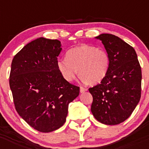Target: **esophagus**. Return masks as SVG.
<instances>
[{"instance_id": "obj_1", "label": "esophagus", "mask_w": 149, "mask_h": 149, "mask_svg": "<svg viewBox=\"0 0 149 149\" xmlns=\"http://www.w3.org/2000/svg\"><path fill=\"white\" fill-rule=\"evenodd\" d=\"M86 91V88H84V87H80V92H81V93H84V92Z\"/></svg>"}]
</instances>
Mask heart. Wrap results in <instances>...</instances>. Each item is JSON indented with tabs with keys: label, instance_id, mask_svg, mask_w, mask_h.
<instances>
[{
	"label": "heart",
	"instance_id": "1",
	"mask_svg": "<svg viewBox=\"0 0 149 149\" xmlns=\"http://www.w3.org/2000/svg\"><path fill=\"white\" fill-rule=\"evenodd\" d=\"M56 65L67 82H72L79 72L82 82L94 85L106 76L110 65V57L104 48L82 44L68 50L66 58L58 59Z\"/></svg>",
	"mask_w": 149,
	"mask_h": 149
}]
</instances>
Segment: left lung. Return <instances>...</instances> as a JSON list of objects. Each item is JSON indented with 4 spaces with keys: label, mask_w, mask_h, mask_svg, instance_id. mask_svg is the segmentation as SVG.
<instances>
[{
    "label": "left lung",
    "mask_w": 149,
    "mask_h": 149,
    "mask_svg": "<svg viewBox=\"0 0 149 149\" xmlns=\"http://www.w3.org/2000/svg\"><path fill=\"white\" fill-rule=\"evenodd\" d=\"M101 40L110 57V65L99 84L88 89L93 96L91 110L97 120L119 124L131 115L141 93V68L135 50L112 34L95 37Z\"/></svg>",
    "instance_id": "8db88e82"
}]
</instances>
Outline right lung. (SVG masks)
Listing matches in <instances>:
<instances>
[{"mask_svg": "<svg viewBox=\"0 0 149 149\" xmlns=\"http://www.w3.org/2000/svg\"><path fill=\"white\" fill-rule=\"evenodd\" d=\"M61 46L58 40L39 38L12 61L9 84L16 111L40 132L61 127L68 104L79 95L80 88L65 81L57 68Z\"/></svg>", "mask_w": 149, "mask_h": 149, "instance_id": "1", "label": "right lung"}]
</instances>
